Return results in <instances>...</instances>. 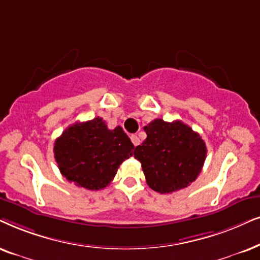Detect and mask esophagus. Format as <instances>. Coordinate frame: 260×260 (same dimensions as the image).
<instances>
[{"label": "esophagus", "instance_id": "1", "mask_svg": "<svg viewBox=\"0 0 260 260\" xmlns=\"http://www.w3.org/2000/svg\"><path fill=\"white\" fill-rule=\"evenodd\" d=\"M131 140H132L134 146H138V145L140 144V139L138 138V136H132V137H131Z\"/></svg>", "mask_w": 260, "mask_h": 260}]
</instances>
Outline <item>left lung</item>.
<instances>
[{"mask_svg":"<svg viewBox=\"0 0 260 260\" xmlns=\"http://www.w3.org/2000/svg\"><path fill=\"white\" fill-rule=\"evenodd\" d=\"M147 138L136 147L148 186L169 193L184 189L197 178L207 157L206 143L182 121H151L144 127Z\"/></svg>","mask_w":260,"mask_h":260,"instance_id":"1","label":"left lung"}]
</instances>
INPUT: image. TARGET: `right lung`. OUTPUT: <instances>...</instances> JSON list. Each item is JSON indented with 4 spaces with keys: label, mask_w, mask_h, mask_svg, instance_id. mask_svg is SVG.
<instances>
[{
    "label": "right lung",
    "mask_w": 260,
    "mask_h": 260,
    "mask_svg": "<svg viewBox=\"0 0 260 260\" xmlns=\"http://www.w3.org/2000/svg\"><path fill=\"white\" fill-rule=\"evenodd\" d=\"M134 145L120 126L108 129L101 117L69 126L54 143V158L69 182L88 190L106 188L132 157Z\"/></svg>",
    "instance_id": "right-lung-1"
}]
</instances>
